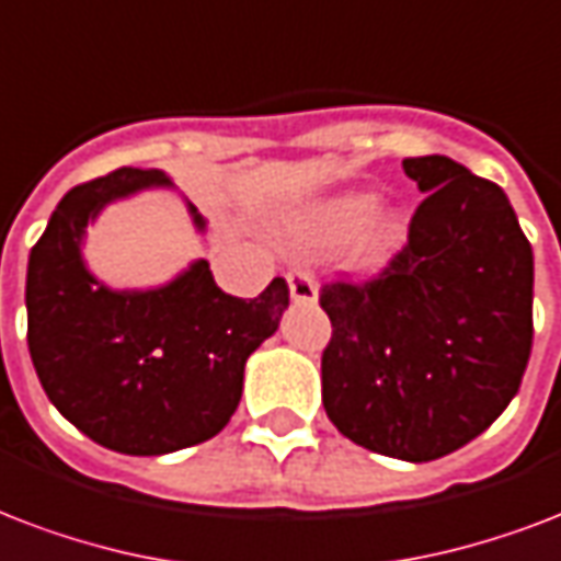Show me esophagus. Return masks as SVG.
I'll return each instance as SVG.
<instances>
[{"instance_id":"34e87169","label":"esophagus","mask_w":561,"mask_h":561,"mask_svg":"<svg viewBox=\"0 0 561 561\" xmlns=\"http://www.w3.org/2000/svg\"><path fill=\"white\" fill-rule=\"evenodd\" d=\"M288 288L294 302H302V306H314L318 302V282H314L309 271H290Z\"/></svg>"}]
</instances>
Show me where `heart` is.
Here are the masks:
<instances>
[{"mask_svg":"<svg viewBox=\"0 0 561 561\" xmlns=\"http://www.w3.org/2000/svg\"><path fill=\"white\" fill-rule=\"evenodd\" d=\"M285 229L299 247H337L350 241L358 267L385 264L405 238V214L391 203H376L370 191H341L290 214Z\"/></svg>","mask_w":561,"mask_h":561,"instance_id":"heart-1","label":"heart"}]
</instances>
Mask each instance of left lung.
<instances>
[{"mask_svg":"<svg viewBox=\"0 0 561 561\" xmlns=\"http://www.w3.org/2000/svg\"><path fill=\"white\" fill-rule=\"evenodd\" d=\"M426 199L376 279L320 290L323 409L365 450L433 461L497 421L533 350V247L503 187L447 156L405 158Z\"/></svg>","mask_w":561,"mask_h":561,"instance_id":"8db88e82","label":"left lung"}]
</instances>
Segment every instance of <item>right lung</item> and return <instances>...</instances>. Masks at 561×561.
<instances>
[{
	"label": "right lung",
	"instance_id": "obj_1",
	"mask_svg": "<svg viewBox=\"0 0 561 561\" xmlns=\"http://www.w3.org/2000/svg\"><path fill=\"white\" fill-rule=\"evenodd\" d=\"M173 187L164 170L123 167L72 187L32 247L25 276L28 353L67 421L108 450L164 456L224 430L241 403L243 365L279 329L288 282L255 299L217 288L196 259L158 288H108L81 247L105 205ZM196 232L203 214L187 203Z\"/></svg>",
	"mask_w": 561,
	"mask_h": 561
}]
</instances>
